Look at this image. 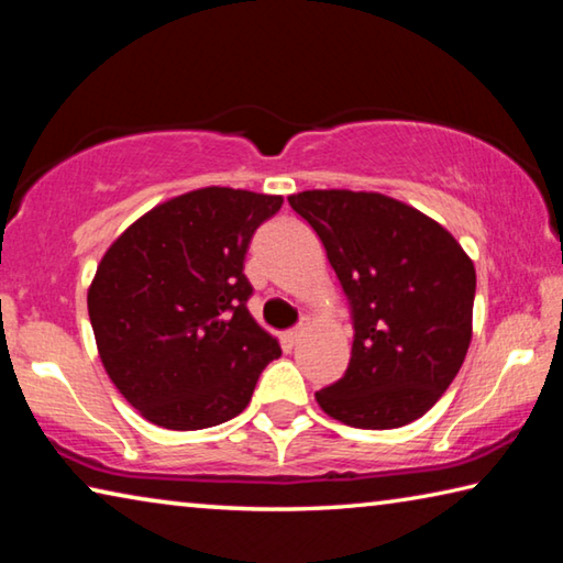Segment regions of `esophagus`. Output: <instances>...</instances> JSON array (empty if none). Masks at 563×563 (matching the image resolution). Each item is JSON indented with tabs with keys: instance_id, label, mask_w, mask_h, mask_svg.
<instances>
[{
	"instance_id": "34e87169",
	"label": "esophagus",
	"mask_w": 563,
	"mask_h": 563,
	"mask_svg": "<svg viewBox=\"0 0 563 563\" xmlns=\"http://www.w3.org/2000/svg\"><path fill=\"white\" fill-rule=\"evenodd\" d=\"M285 342H288V345H298L300 342V338H302V328H295V330H288L285 332Z\"/></svg>"
}]
</instances>
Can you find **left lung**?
<instances>
[{
	"label": "left lung",
	"instance_id": "obj_1",
	"mask_svg": "<svg viewBox=\"0 0 563 563\" xmlns=\"http://www.w3.org/2000/svg\"><path fill=\"white\" fill-rule=\"evenodd\" d=\"M295 213L325 245L352 308L350 365L316 393L357 430H395L432 409L472 342L476 273L434 218L375 190H302Z\"/></svg>",
	"mask_w": 563,
	"mask_h": 563
}]
</instances>
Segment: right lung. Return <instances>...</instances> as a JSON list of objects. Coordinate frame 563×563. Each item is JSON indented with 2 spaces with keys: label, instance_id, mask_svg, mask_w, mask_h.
<instances>
[{
  "label": "right lung",
  "instance_id": "right-lung-1",
  "mask_svg": "<svg viewBox=\"0 0 563 563\" xmlns=\"http://www.w3.org/2000/svg\"><path fill=\"white\" fill-rule=\"evenodd\" d=\"M283 196L208 186L158 203L109 245L89 285L101 365L139 415L206 430L241 415L278 338L247 312L251 238Z\"/></svg>",
  "mask_w": 563,
  "mask_h": 563
}]
</instances>
